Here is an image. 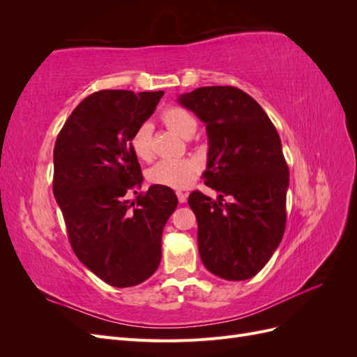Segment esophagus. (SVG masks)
Segmentation results:
<instances>
[{"instance_id":"obj_1","label":"esophagus","mask_w":357,"mask_h":357,"mask_svg":"<svg viewBox=\"0 0 357 357\" xmlns=\"http://www.w3.org/2000/svg\"><path fill=\"white\" fill-rule=\"evenodd\" d=\"M177 198H178V201L183 204V202H186V198H188V195L186 193H183V192H177Z\"/></svg>"}]
</instances>
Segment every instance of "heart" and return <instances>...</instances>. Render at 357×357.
Segmentation results:
<instances>
[{"label": "heart", "instance_id": "1", "mask_svg": "<svg viewBox=\"0 0 357 357\" xmlns=\"http://www.w3.org/2000/svg\"><path fill=\"white\" fill-rule=\"evenodd\" d=\"M164 123L177 132L183 138H190L195 134L198 123L188 110L172 107L162 114ZM131 147L138 159L152 160L153 144H152V125L142 123L131 137ZM199 167L197 162L190 159H167L160 160L149 171V180L155 185L167 186L172 189H185L192 185L197 178Z\"/></svg>", "mask_w": 357, "mask_h": 357}]
</instances>
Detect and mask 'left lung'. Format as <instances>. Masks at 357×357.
Instances as JSON below:
<instances>
[{"mask_svg": "<svg viewBox=\"0 0 357 357\" xmlns=\"http://www.w3.org/2000/svg\"><path fill=\"white\" fill-rule=\"evenodd\" d=\"M177 101L205 123L202 178L219 192L215 201L198 190L188 199L198 220L201 261L220 278H252L284 234L289 168L282 139L262 107L234 86H204Z\"/></svg>", "mask_w": 357, "mask_h": 357, "instance_id": "left-lung-1", "label": "left lung"}]
</instances>
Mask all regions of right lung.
Listing matches in <instances>:
<instances>
[{
	"label": "right lung",
	"mask_w": 357,
	"mask_h": 357,
	"mask_svg": "<svg viewBox=\"0 0 357 357\" xmlns=\"http://www.w3.org/2000/svg\"><path fill=\"white\" fill-rule=\"evenodd\" d=\"M164 91H100L67 119L53 150V195L79 261L114 287L143 283L160 264L162 231L178 199L167 186L142 188L131 147L135 129L156 110Z\"/></svg>",
	"instance_id": "1"
}]
</instances>
